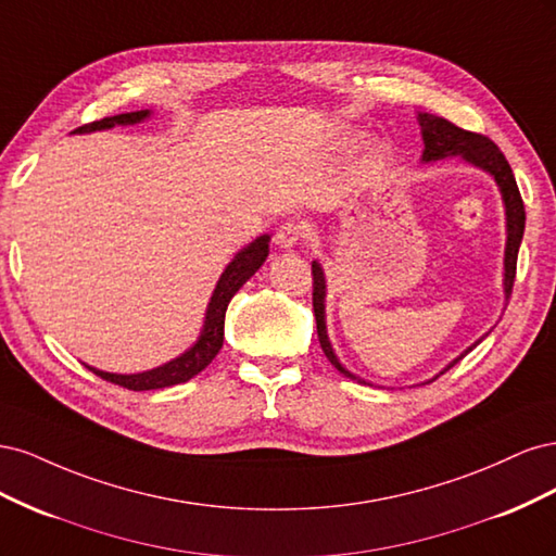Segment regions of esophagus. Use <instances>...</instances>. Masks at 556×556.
I'll return each mask as SVG.
<instances>
[{
    "mask_svg": "<svg viewBox=\"0 0 556 556\" xmlns=\"http://www.w3.org/2000/svg\"><path fill=\"white\" fill-rule=\"evenodd\" d=\"M301 237H304V229H301L299 223H285L278 227L274 241L280 250H292L301 241Z\"/></svg>",
    "mask_w": 556,
    "mask_h": 556,
    "instance_id": "obj_1",
    "label": "esophagus"
}]
</instances>
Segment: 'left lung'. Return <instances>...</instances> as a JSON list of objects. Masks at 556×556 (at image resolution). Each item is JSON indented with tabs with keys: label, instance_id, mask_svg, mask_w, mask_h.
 Listing matches in <instances>:
<instances>
[{
	"label": "left lung",
	"instance_id": "1",
	"mask_svg": "<svg viewBox=\"0 0 556 556\" xmlns=\"http://www.w3.org/2000/svg\"><path fill=\"white\" fill-rule=\"evenodd\" d=\"M417 123H419V131H422V141H425V150H422V164L429 162H439L445 157H459L466 164L476 166V169L490 174L496 182V188L501 192V201H503V208H506V250H503V294H506V301L513 292V282H515V268H517V252H519V243L521 237H525V204H521V197L517 190V182L513 176V169L508 160L503 157L501 150L496 148V143H492L482 134H473V131H466L459 129L457 125L447 123L445 117L439 115H431V113H417ZM313 266V311H315V323H317V339L319 345H323L327 359L339 368V371L352 380L364 382V384H371L366 382L364 378L355 376L352 371L341 364V359L336 357L333 345L329 341V333H327V278L323 271V264L317 260L311 264ZM490 333V331H486ZM484 333V336H486ZM484 336L468 345L459 357H454L441 374L450 371V368L457 364L466 352L473 350ZM441 374H435L431 380L439 378ZM427 380V382H431Z\"/></svg>",
	"mask_w": 556,
	"mask_h": 556
}]
</instances>
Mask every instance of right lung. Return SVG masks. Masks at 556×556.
Returning <instances> with one entry per match:
<instances>
[{"instance_id": "1", "label": "right lung", "mask_w": 556, "mask_h": 556, "mask_svg": "<svg viewBox=\"0 0 556 556\" xmlns=\"http://www.w3.org/2000/svg\"><path fill=\"white\" fill-rule=\"evenodd\" d=\"M150 115H153V111L150 109L111 115V117H104V121L78 127L72 134H92V131H104V129H113V127L139 125V123L148 121ZM268 241H271V237H268V233H262V237H257L255 241L241 248L237 255H233V260L225 266V271L220 278H217V285L211 294L206 315H204V325H201L197 341L188 350H185L182 355H178L176 359L166 362L162 366L150 368V371H141V374H109V371H99V368H94V366H88V364L86 366L99 378H104V380L115 382L121 387H127V390H134V392L162 390V387L188 382L190 378L204 371V368L215 359V355L223 348L225 313H227L229 301L252 276L260 271V266L266 262Z\"/></svg>"}]
</instances>
